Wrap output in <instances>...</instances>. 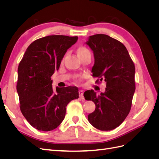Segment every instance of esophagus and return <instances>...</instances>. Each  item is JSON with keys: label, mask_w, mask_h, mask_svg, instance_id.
I'll list each match as a JSON object with an SVG mask.
<instances>
[{"label": "esophagus", "mask_w": 159, "mask_h": 159, "mask_svg": "<svg viewBox=\"0 0 159 159\" xmlns=\"http://www.w3.org/2000/svg\"><path fill=\"white\" fill-rule=\"evenodd\" d=\"M79 95H80V98L81 99H84V90L82 89H80L79 91Z\"/></svg>", "instance_id": "1"}]
</instances>
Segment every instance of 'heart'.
Masks as SVG:
<instances>
[{
	"instance_id": "obj_1",
	"label": "heart",
	"mask_w": 159,
	"mask_h": 159,
	"mask_svg": "<svg viewBox=\"0 0 159 159\" xmlns=\"http://www.w3.org/2000/svg\"><path fill=\"white\" fill-rule=\"evenodd\" d=\"M87 52H89V50L86 48L84 46H80L78 48V54H84V53H85Z\"/></svg>"
}]
</instances>
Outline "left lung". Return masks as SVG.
Here are the masks:
<instances>
[{
	"label": "left lung",
	"mask_w": 159,
	"mask_h": 159,
	"mask_svg": "<svg viewBox=\"0 0 159 159\" xmlns=\"http://www.w3.org/2000/svg\"><path fill=\"white\" fill-rule=\"evenodd\" d=\"M86 44L93 52L92 75L106 83L104 93L97 95L93 89L84 93L85 99L92 100L95 105L88 121L101 131H111L123 122L131 110L135 68L126 47L109 36H90Z\"/></svg>",
	"instance_id": "obj_1"
}]
</instances>
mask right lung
Instances as JSON below:
<instances>
[{
  "label": "right lung",
  "mask_w": 159,
  "mask_h": 159,
  "mask_svg": "<svg viewBox=\"0 0 159 159\" xmlns=\"http://www.w3.org/2000/svg\"><path fill=\"white\" fill-rule=\"evenodd\" d=\"M78 39L63 35L39 38L28 47L19 64L16 90L20 111L39 131H50L58 127L65 117L67 105L79 98L75 86L54 90L51 80L67 50Z\"/></svg>",
  "instance_id": "right-lung-1"
}]
</instances>
